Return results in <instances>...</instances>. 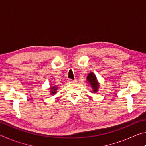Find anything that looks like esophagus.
<instances>
[{
  "label": "esophagus",
  "instance_id": "esophagus-1",
  "mask_svg": "<svg viewBox=\"0 0 146 146\" xmlns=\"http://www.w3.org/2000/svg\"><path fill=\"white\" fill-rule=\"evenodd\" d=\"M76 82H77V81H76V80H69V82H70V84H75Z\"/></svg>",
  "mask_w": 146,
  "mask_h": 146
}]
</instances>
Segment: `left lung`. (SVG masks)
I'll list each match as a JSON object with an SVG mask.
<instances>
[{
    "instance_id": "left-lung-1",
    "label": "left lung",
    "mask_w": 146,
    "mask_h": 146,
    "mask_svg": "<svg viewBox=\"0 0 146 146\" xmlns=\"http://www.w3.org/2000/svg\"><path fill=\"white\" fill-rule=\"evenodd\" d=\"M86 79H87L88 82L90 84V85L91 86V88H92L93 92V93H97L98 91V89H99L100 87V84L98 82V81L97 78V76L95 75V73L93 72H90L88 74L87 77H86Z\"/></svg>"
}]
</instances>
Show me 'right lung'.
I'll return each instance as SVG.
<instances>
[{"label":"right lung","instance_id":"1","mask_svg":"<svg viewBox=\"0 0 146 146\" xmlns=\"http://www.w3.org/2000/svg\"><path fill=\"white\" fill-rule=\"evenodd\" d=\"M57 88H58V86H53V84H51V86L49 87V91H50V93L51 95H55V94L56 93V90H57Z\"/></svg>","mask_w":146,"mask_h":146}]
</instances>
